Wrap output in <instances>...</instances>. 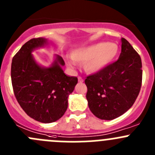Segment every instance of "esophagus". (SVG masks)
Returning <instances> with one entry per match:
<instances>
[{
    "label": "esophagus",
    "instance_id": "34e87169",
    "mask_svg": "<svg viewBox=\"0 0 155 155\" xmlns=\"http://www.w3.org/2000/svg\"><path fill=\"white\" fill-rule=\"evenodd\" d=\"M78 81H79V82H81H81H83V81H84V79L82 78V77H81V76H79V77H78Z\"/></svg>",
    "mask_w": 155,
    "mask_h": 155
}]
</instances>
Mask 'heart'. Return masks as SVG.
<instances>
[{
    "label": "heart",
    "mask_w": 155,
    "mask_h": 155,
    "mask_svg": "<svg viewBox=\"0 0 155 155\" xmlns=\"http://www.w3.org/2000/svg\"><path fill=\"white\" fill-rule=\"evenodd\" d=\"M117 53L116 44L102 42L74 50L71 53V58L77 62L84 63L86 72L97 73L107 67ZM68 64L73 65L71 61H68Z\"/></svg>",
    "instance_id": "obj_1"
}]
</instances>
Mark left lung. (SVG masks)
Returning a JSON list of instances; mask_svg holds the SVG:
<instances>
[{"label":"left lung","mask_w":155,"mask_h":155,"mask_svg":"<svg viewBox=\"0 0 155 155\" xmlns=\"http://www.w3.org/2000/svg\"><path fill=\"white\" fill-rule=\"evenodd\" d=\"M117 61L85 79L87 100L93 114L104 120L122 116L138 97L142 81L141 57L124 38Z\"/></svg>","instance_id":"8db88e82"}]
</instances>
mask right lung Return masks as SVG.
<instances>
[{"mask_svg":"<svg viewBox=\"0 0 155 155\" xmlns=\"http://www.w3.org/2000/svg\"><path fill=\"white\" fill-rule=\"evenodd\" d=\"M48 44L45 38L26 42L13 58L11 81L17 102L25 113L35 120L50 123L59 119L68 108V97L73 92L78 78L67 76L57 55L49 68L39 66L32 51Z\"/></svg>","mask_w":155,"mask_h":155,"instance_id":"1","label":"right lung"}]
</instances>
